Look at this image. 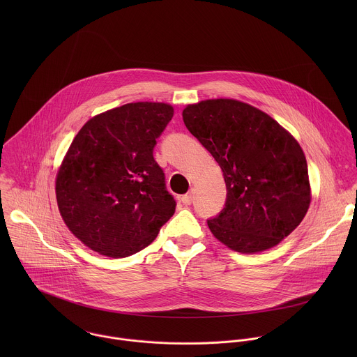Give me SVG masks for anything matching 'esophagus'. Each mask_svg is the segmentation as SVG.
Returning <instances> with one entry per match:
<instances>
[{
	"label": "esophagus",
	"instance_id": "obj_1",
	"mask_svg": "<svg viewBox=\"0 0 357 357\" xmlns=\"http://www.w3.org/2000/svg\"><path fill=\"white\" fill-rule=\"evenodd\" d=\"M192 201H194V194L192 192H188V194L181 197V202L184 204H191Z\"/></svg>",
	"mask_w": 357,
	"mask_h": 357
}]
</instances>
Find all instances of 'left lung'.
Here are the masks:
<instances>
[{"instance_id":"obj_1","label":"left lung","mask_w":357,"mask_h":357,"mask_svg":"<svg viewBox=\"0 0 357 357\" xmlns=\"http://www.w3.org/2000/svg\"><path fill=\"white\" fill-rule=\"evenodd\" d=\"M183 119L225 180L224 208L207 220L211 234L239 253L264 252L289 236L310 204L297 140L268 114L232 99L190 104Z\"/></svg>"}]
</instances>
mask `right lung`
<instances>
[{
    "instance_id": "obj_1",
    "label": "right lung",
    "mask_w": 357,
    "mask_h": 357,
    "mask_svg": "<svg viewBox=\"0 0 357 357\" xmlns=\"http://www.w3.org/2000/svg\"><path fill=\"white\" fill-rule=\"evenodd\" d=\"M172 118L169 104L129 102L93 116L74 137L57 172L56 199L68 229L89 249L135 255L174 214L153 153Z\"/></svg>"
}]
</instances>
